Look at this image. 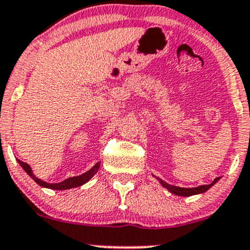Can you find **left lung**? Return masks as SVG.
<instances>
[{
  "mask_svg": "<svg viewBox=\"0 0 250 250\" xmlns=\"http://www.w3.org/2000/svg\"><path fill=\"white\" fill-rule=\"evenodd\" d=\"M155 176V175H154ZM160 184L162 185L165 188H167L169 192L173 193L175 195H180V197H190V195H195V194H201V193L206 192L208 189H210L217 181H218L221 178H216L213 181L211 182L210 185H203V186H198V187H193V188H184V187H178V186H173V185H169L167 182H165L163 180L156 178Z\"/></svg>",
  "mask_w": 250,
  "mask_h": 250,
  "instance_id": "8db88e82",
  "label": "left lung"
}]
</instances>
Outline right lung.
<instances>
[{
	"label": "right lung",
	"mask_w": 250,
	"mask_h": 250,
	"mask_svg": "<svg viewBox=\"0 0 250 250\" xmlns=\"http://www.w3.org/2000/svg\"><path fill=\"white\" fill-rule=\"evenodd\" d=\"M18 162H19V165L23 168V170H25L26 173H27L28 175L31 176V178L39 185V186L45 187V188L57 189V190L70 189V188H75V187L82 186V185H84L85 182L89 181V180L92 179L96 173H98L99 168H100V162H98V163H95V166H94L93 168H90L89 170L81 174V175L72 176V178L64 180V181H62V182H57V184H49V182H45V181H42V180L37 178V176L33 174V171H32V168L29 167V165H27V163L22 162V161H20V160H18Z\"/></svg>",
	"instance_id": "1"
}]
</instances>
